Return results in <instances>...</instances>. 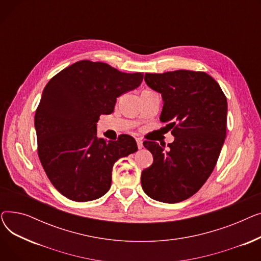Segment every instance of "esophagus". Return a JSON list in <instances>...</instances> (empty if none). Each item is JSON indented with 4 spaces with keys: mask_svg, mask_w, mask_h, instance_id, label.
I'll return each instance as SVG.
<instances>
[{
    "mask_svg": "<svg viewBox=\"0 0 261 261\" xmlns=\"http://www.w3.org/2000/svg\"><path fill=\"white\" fill-rule=\"evenodd\" d=\"M136 143H138V147L139 149H142L144 146H143V141L141 139H136Z\"/></svg>",
    "mask_w": 261,
    "mask_h": 261,
    "instance_id": "obj_1",
    "label": "esophagus"
}]
</instances>
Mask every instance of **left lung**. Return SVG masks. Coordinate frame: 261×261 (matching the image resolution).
<instances>
[{
  "instance_id": "left-lung-1",
  "label": "left lung",
  "mask_w": 261,
  "mask_h": 261,
  "mask_svg": "<svg viewBox=\"0 0 261 261\" xmlns=\"http://www.w3.org/2000/svg\"><path fill=\"white\" fill-rule=\"evenodd\" d=\"M145 81L162 95L160 120L169 122L174 141L166 149L143 143L153 163L142 172V187L153 200L177 203L195 195L216 166L226 136V97L204 72L146 73Z\"/></svg>"
}]
</instances>
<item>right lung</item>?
I'll return each mask as SVG.
<instances>
[{
  "mask_svg": "<svg viewBox=\"0 0 261 261\" xmlns=\"http://www.w3.org/2000/svg\"><path fill=\"white\" fill-rule=\"evenodd\" d=\"M143 76L81 60L45 86L35 115L38 154L50 183L67 199L102 197L111 187L114 163L138 151L127 134L114 142L98 139L96 122L111 114L118 96L138 88Z\"/></svg>",
  "mask_w": 261,
  "mask_h": 261,
  "instance_id": "right-lung-1",
  "label": "right lung"
}]
</instances>
